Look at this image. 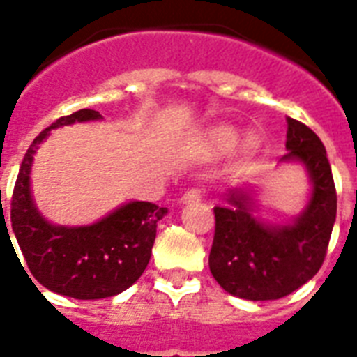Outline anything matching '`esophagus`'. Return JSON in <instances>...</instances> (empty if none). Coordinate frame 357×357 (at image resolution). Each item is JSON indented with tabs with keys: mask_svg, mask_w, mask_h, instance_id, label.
Listing matches in <instances>:
<instances>
[{
	"mask_svg": "<svg viewBox=\"0 0 357 357\" xmlns=\"http://www.w3.org/2000/svg\"><path fill=\"white\" fill-rule=\"evenodd\" d=\"M202 192H204L202 189L192 187V189H189L183 196H181V204H192V202H198L202 198Z\"/></svg>",
	"mask_w": 357,
	"mask_h": 357,
	"instance_id": "esophagus-1",
	"label": "esophagus"
}]
</instances>
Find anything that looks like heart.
<instances>
[{
  "mask_svg": "<svg viewBox=\"0 0 357 357\" xmlns=\"http://www.w3.org/2000/svg\"><path fill=\"white\" fill-rule=\"evenodd\" d=\"M238 142V133L237 129L228 128V126H220L213 131L211 135V144L217 148V150H231L235 144ZM246 150L252 151L255 150V146H257V140L255 137H248L246 139Z\"/></svg>",
  "mask_w": 357,
  "mask_h": 357,
  "instance_id": "b5f03b06",
  "label": "heart"
}]
</instances>
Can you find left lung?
<instances>
[{
  "mask_svg": "<svg viewBox=\"0 0 357 357\" xmlns=\"http://www.w3.org/2000/svg\"><path fill=\"white\" fill-rule=\"evenodd\" d=\"M287 153L311 181L304 211L289 224L254 217V192L234 189L226 206L215 207V238L209 271L218 285L244 300H278L310 282L322 266L332 237L337 195L326 148L305 123L287 119Z\"/></svg>",
  "mask_w": 357,
  "mask_h": 357,
  "instance_id": "8db88e82",
  "label": "left lung"
}]
</instances>
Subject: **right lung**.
Returning <instances> with one entry per match:
<instances>
[{"label":"right lung","instance_id":"right-lung-1","mask_svg":"<svg viewBox=\"0 0 357 357\" xmlns=\"http://www.w3.org/2000/svg\"><path fill=\"white\" fill-rule=\"evenodd\" d=\"M102 119L98 111L81 109L44 129L25 153L10 202L13 234L31 274L53 293L77 300L107 298L131 287L150 263L157 222L168 213L151 202H128L89 226H55L36 209L31 167L40 142L52 129Z\"/></svg>","mask_w":357,"mask_h":357}]
</instances>
